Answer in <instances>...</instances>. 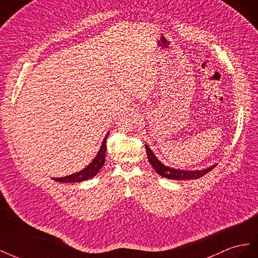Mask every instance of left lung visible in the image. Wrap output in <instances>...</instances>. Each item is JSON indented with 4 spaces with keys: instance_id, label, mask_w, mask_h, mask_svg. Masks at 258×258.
I'll return each instance as SVG.
<instances>
[{
    "instance_id": "1",
    "label": "left lung",
    "mask_w": 258,
    "mask_h": 258,
    "mask_svg": "<svg viewBox=\"0 0 258 258\" xmlns=\"http://www.w3.org/2000/svg\"><path fill=\"white\" fill-rule=\"evenodd\" d=\"M146 151H147V156H148V160L150 162V164L152 167L156 170V172L161 175L162 177H165L168 179H177V180H187V179H198L202 177L205 174H208L211 172L213 168L215 167V165H213L211 167L205 168V170L201 171H180V170H175V168L165 166L161 163V162L157 159V157L154 156L152 150L149 148L148 146L146 145Z\"/></svg>"
}]
</instances>
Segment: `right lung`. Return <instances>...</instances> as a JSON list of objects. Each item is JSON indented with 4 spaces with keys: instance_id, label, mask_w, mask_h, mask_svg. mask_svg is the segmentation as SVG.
Returning <instances> with one entry per match:
<instances>
[{
    "instance_id": "obj_1",
    "label": "right lung",
    "mask_w": 258,
    "mask_h": 258,
    "mask_svg": "<svg viewBox=\"0 0 258 258\" xmlns=\"http://www.w3.org/2000/svg\"><path fill=\"white\" fill-rule=\"evenodd\" d=\"M107 137L108 134L106 135L104 142H102V145L100 147V149L97 153V156L95 157V159L92 161V163L86 166L84 170L80 171L76 174H72L69 176H66V177L61 178H53L56 181H60V182H80L86 180L88 178L94 177L96 175L102 165L105 164V160H106V149H107Z\"/></svg>"
}]
</instances>
